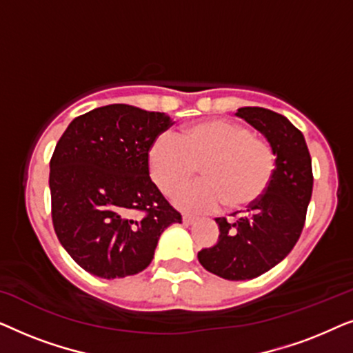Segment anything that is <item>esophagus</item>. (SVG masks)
I'll list each match as a JSON object with an SVG mask.
<instances>
[{"label": "esophagus", "mask_w": 353, "mask_h": 353, "mask_svg": "<svg viewBox=\"0 0 353 353\" xmlns=\"http://www.w3.org/2000/svg\"><path fill=\"white\" fill-rule=\"evenodd\" d=\"M196 220H197L196 216H191V215H183V223H185V225H192V223H194Z\"/></svg>", "instance_id": "obj_1"}]
</instances>
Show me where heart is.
<instances>
[{
	"mask_svg": "<svg viewBox=\"0 0 353 353\" xmlns=\"http://www.w3.org/2000/svg\"><path fill=\"white\" fill-rule=\"evenodd\" d=\"M149 173L163 194H172L196 176L205 181L178 191L173 202L188 212L216 210L228 205L243 210L262 199L276 170L272 146L252 130L225 119L205 120L156 138L149 149Z\"/></svg>",
	"mask_w": 353,
	"mask_h": 353,
	"instance_id": "heart-1",
	"label": "heart"
}]
</instances>
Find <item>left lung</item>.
I'll use <instances>...</instances> for the list:
<instances>
[{
  "mask_svg": "<svg viewBox=\"0 0 353 353\" xmlns=\"http://www.w3.org/2000/svg\"><path fill=\"white\" fill-rule=\"evenodd\" d=\"M236 115L267 138L276 170L267 192L248 214L230 223L216 219V244L197 252L207 272L230 281L257 278L278 265L296 245L312 199V159L305 138L281 114L239 108Z\"/></svg>",
  "mask_w": 353,
  "mask_h": 353,
  "instance_id": "left-lung-1",
  "label": "left lung"
}]
</instances>
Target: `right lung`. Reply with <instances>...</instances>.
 I'll return each mask as SVG.
<instances>
[{
	"instance_id": "1",
	"label": "right lung",
	"mask_w": 353,
	"mask_h": 353,
	"mask_svg": "<svg viewBox=\"0 0 353 353\" xmlns=\"http://www.w3.org/2000/svg\"><path fill=\"white\" fill-rule=\"evenodd\" d=\"M172 125L163 112L109 104L74 119L50 163L52 225L72 259L104 279L143 272L181 215L149 178V149Z\"/></svg>"
}]
</instances>
